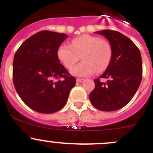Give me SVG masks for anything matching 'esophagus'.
Wrapping results in <instances>:
<instances>
[{
    "mask_svg": "<svg viewBox=\"0 0 153 153\" xmlns=\"http://www.w3.org/2000/svg\"><path fill=\"white\" fill-rule=\"evenodd\" d=\"M84 81H85V79H84V78H77V81L79 83H83Z\"/></svg>",
    "mask_w": 153,
    "mask_h": 153,
    "instance_id": "esophagus-1",
    "label": "esophagus"
}]
</instances>
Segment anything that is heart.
I'll return each instance as SVG.
<instances>
[{"label":"heart","instance_id":"1","mask_svg":"<svg viewBox=\"0 0 153 153\" xmlns=\"http://www.w3.org/2000/svg\"><path fill=\"white\" fill-rule=\"evenodd\" d=\"M110 44L100 38L83 35L74 38L72 45L63 44L57 50V56L67 68H72L81 56L83 62L71 69L75 76H89L96 71L101 73L108 67L112 58Z\"/></svg>","mask_w":153,"mask_h":153}]
</instances>
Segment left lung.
I'll return each mask as SVG.
<instances>
[{
	"label": "left lung",
	"instance_id": "obj_1",
	"mask_svg": "<svg viewBox=\"0 0 153 153\" xmlns=\"http://www.w3.org/2000/svg\"><path fill=\"white\" fill-rule=\"evenodd\" d=\"M95 33L104 35L109 41L112 55L105 72L94 80L95 86L89 94V100L99 110H118L131 101L141 84V52L129 38L119 32L106 29ZM101 78L107 81L102 82Z\"/></svg>",
	"mask_w": 153,
	"mask_h": 153
}]
</instances>
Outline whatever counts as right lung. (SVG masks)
Returning <instances> with one entry per match:
<instances>
[{
  "label": "right lung",
  "instance_id": "1",
  "mask_svg": "<svg viewBox=\"0 0 153 153\" xmlns=\"http://www.w3.org/2000/svg\"><path fill=\"white\" fill-rule=\"evenodd\" d=\"M67 38L64 33L41 31L26 40L15 52L14 86L32 110L46 114L58 112L66 104L75 85V78L69 75L57 56L58 47Z\"/></svg>",
  "mask_w": 153,
  "mask_h": 153
}]
</instances>
